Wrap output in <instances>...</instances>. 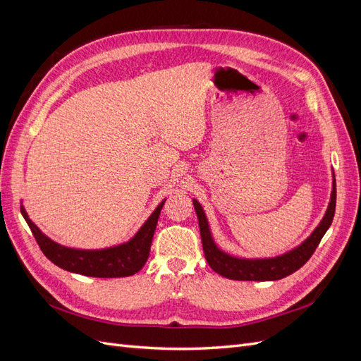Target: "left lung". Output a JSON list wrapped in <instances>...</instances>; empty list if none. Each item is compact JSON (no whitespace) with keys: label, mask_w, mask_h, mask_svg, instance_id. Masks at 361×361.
<instances>
[{"label":"left lung","mask_w":361,"mask_h":361,"mask_svg":"<svg viewBox=\"0 0 361 361\" xmlns=\"http://www.w3.org/2000/svg\"><path fill=\"white\" fill-rule=\"evenodd\" d=\"M192 203H194L195 214H197V218H199L204 257L207 260V264H209V267L216 272V274H220L226 279H232V280L272 281V280L285 279L290 276L292 272L300 269L305 262L312 257L316 247L319 245L322 236L325 235L326 231H329V227L333 223V216L336 211V179L333 173L331 199L319 226L314 228L312 235L305 239L301 245L277 257L241 259V257H235L224 253V251H221L214 243L211 228H209V224H207L202 204L197 200H192Z\"/></svg>","instance_id":"left-lung-1"}]
</instances>
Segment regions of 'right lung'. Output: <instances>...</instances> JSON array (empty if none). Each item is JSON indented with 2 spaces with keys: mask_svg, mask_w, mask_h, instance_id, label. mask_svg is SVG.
<instances>
[{
  "mask_svg": "<svg viewBox=\"0 0 361 361\" xmlns=\"http://www.w3.org/2000/svg\"><path fill=\"white\" fill-rule=\"evenodd\" d=\"M164 202L166 200H162L158 204L157 209L152 212L147 221L140 227V231L133 239H129L125 244L104 250H76L54 243L30 220L24 206H20V212H23V216L25 218L32 235H35L43 255L52 264L66 271L76 272V274L99 279H116L134 276L135 272L145 267Z\"/></svg>",
  "mask_w": 361,
  "mask_h": 361,
  "instance_id": "obj_1",
  "label": "right lung"
}]
</instances>
